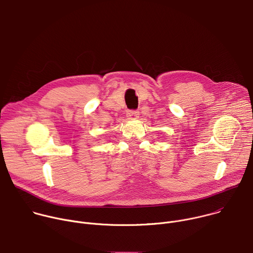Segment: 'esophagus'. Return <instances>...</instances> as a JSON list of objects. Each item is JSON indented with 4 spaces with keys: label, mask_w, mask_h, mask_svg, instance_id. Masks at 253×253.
I'll use <instances>...</instances> for the list:
<instances>
[{
    "label": "esophagus",
    "mask_w": 253,
    "mask_h": 253,
    "mask_svg": "<svg viewBox=\"0 0 253 253\" xmlns=\"http://www.w3.org/2000/svg\"><path fill=\"white\" fill-rule=\"evenodd\" d=\"M127 117L129 118V119H137L138 117H139V111H137V110H129L128 112H127Z\"/></svg>",
    "instance_id": "obj_1"
}]
</instances>
